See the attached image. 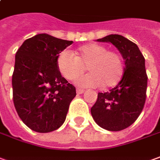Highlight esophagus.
<instances>
[{"instance_id":"obj_1","label":"esophagus","mask_w":160,"mask_h":160,"mask_svg":"<svg viewBox=\"0 0 160 160\" xmlns=\"http://www.w3.org/2000/svg\"><path fill=\"white\" fill-rule=\"evenodd\" d=\"M83 92H84V91L82 90V89H78V88L77 89V93H78V94H82Z\"/></svg>"}]
</instances>
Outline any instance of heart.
<instances>
[{
    "label": "heart",
    "mask_w": 160,
    "mask_h": 160,
    "mask_svg": "<svg viewBox=\"0 0 160 160\" xmlns=\"http://www.w3.org/2000/svg\"><path fill=\"white\" fill-rule=\"evenodd\" d=\"M57 62L59 72L67 80L78 78L86 68L90 74L77 80V84L82 87L112 88L120 82L124 71L119 53L107 50L105 46L98 43L83 45L74 55L67 50L62 51Z\"/></svg>",
    "instance_id": "1"
}]
</instances>
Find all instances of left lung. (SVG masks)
Segmentation results:
<instances>
[{"mask_svg":"<svg viewBox=\"0 0 160 160\" xmlns=\"http://www.w3.org/2000/svg\"><path fill=\"white\" fill-rule=\"evenodd\" d=\"M97 41L112 43L124 59L122 79L109 92H99L91 110L100 127L118 132L132 125L143 111L147 89L145 57L137 44L120 35H109Z\"/></svg>","mask_w":160,"mask_h":160,"instance_id":"obj_1","label":"left lung"}]
</instances>
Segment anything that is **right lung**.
<instances>
[{
  "mask_svg": "<svg viewBox=\"0 0 160 160\" xmlns=\"http://www.w3.org/2000/svg\"><path fill=\"white\" fill-rule=\"evenodd\" d=\"M72 41L39 34L24 41L15 54L13 101L22 122L36 132H50L64 123L76 88L62 77L57 57Z\"/></svg>",
  "mask_w": 160,
  "mask_h": 160,
  "instance_id": "add662e5",
  "label": "right lung"
}]
</instances>
